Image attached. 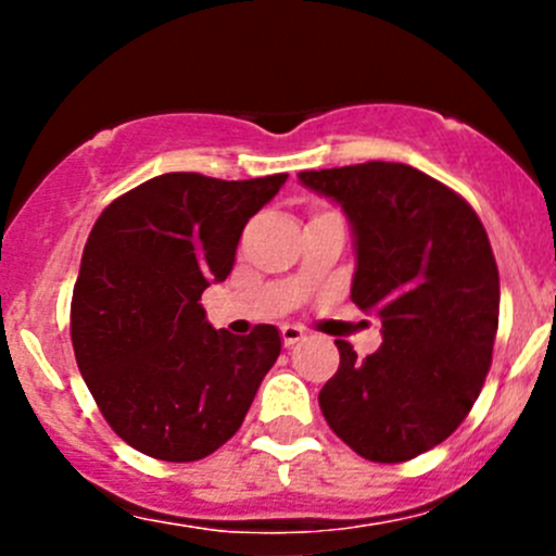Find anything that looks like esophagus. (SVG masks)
<instances>
[{
	"label": "esophagus",
	"instance_id": "esophagus-1",
	"mask_svg": "<svg viewBox=\"0 0 556 556\" xmlns=\"http://www.w3.org/2000/svg\"><path fill=\"white\" fill-rule=\"evenodd\" d=\"M279 333H282V344H285V346L299 344V341L306 336L304 330L299 328V325H282V330H279Z\"/></svg>",
	"mask_w": 556,
	"mask_h": 556
}]
</instances>
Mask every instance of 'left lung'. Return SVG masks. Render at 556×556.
<instances>
[{"instance_id":"1","label":"left lung","mask_w":556,"mask_h":556,"mask_svg":"<svg viewBox=\"0 0 556 556\" xmlns=\"http://www.w3.org/2000/svg\"><path fill=\"white\" fill-rule=\"evenodd\" d=\"M339 201L355 233L352 301L382 319V346L319 390L325 422L371 463H406L459 428L492 366L501 277L473 206L406 164L301 172Z\"/></svg>"}]
</instances>
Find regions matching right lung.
I'll return each mask as SVG.
<instances>
[{
	"instance_id": "add662e5",
	"label": "right lung",
	"mask_w": 556,
	"mask_h": 556,
	"mask_svg": "<svg viewBox=\"0 0 556 556\" xmlns=\"http://www.w3.org/2000/svg\"><path fill=\"white\" fill-rule=\"evenodd\" d=\"M285 179L169 172L93 223L72 293V346L106 425L137 452L193 463L242 428L282 339L274 325L215 330L201 293L231 274L247 220Z\"/></svg>"
}]
</instances>
